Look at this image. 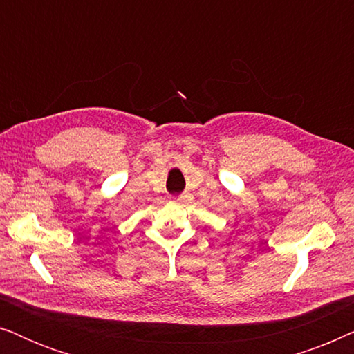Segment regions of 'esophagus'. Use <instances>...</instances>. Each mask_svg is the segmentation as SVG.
<instances>
[{
  "label": "esophagus",
  "mask_w": 354,
  "mask_h": 354,
  "mask_svg": "<svg viewBox=\"0 0 354 354\" xmlns=\"http://www.w3.org/2000/svg\"><path fill=\"white\" fill-rule=\"evenodd\" d=\"M174 203H178V198H174V200H172Z\"/></svg>",
  "instance_id": "esophagus-1"
}]
</instances>
